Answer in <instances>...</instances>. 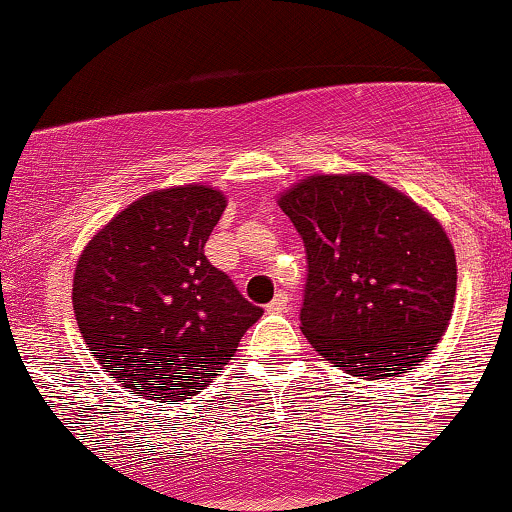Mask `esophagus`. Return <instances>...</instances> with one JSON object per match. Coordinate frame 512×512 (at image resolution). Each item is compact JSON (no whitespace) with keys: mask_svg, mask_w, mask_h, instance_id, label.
I'll return each mask as SVG.
<instances>
[{"mask_svg":"<svg viewBox=\"0 0 512 512\" xmlns=\"http://www.w3.org/2000/svg\"><path fill=\"white\" fill-rule=\"evenodd\" d=\"M286 303H289V293H284V291H279L274 296V301L267 305V313H281V310L286 308Z\"/></svg>","mask_w":512,"mask_h":512,"instance_id":"obj_1","label":"esophagus"}]
</instances>
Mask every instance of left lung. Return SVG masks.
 I'll return each instance as SVG.
<instances>
[{
  "label": "left lung",
  "mask_w": 512,
  "mask_h": 512,
  "mask_svg": "<svg viewBox=\"0 0 512 512\" xmlns=\"http://www.w3.org/2000/svg\"><path fill=\"white\" fill-rule=\"evenodd\" d=\"M276 202L308 252L301 330L317 354L363 380L426 361L457 291L436 216L368 173L308 175Z\"/></svg>",
  "instance_id": "8db88e82"
}]
</instances>
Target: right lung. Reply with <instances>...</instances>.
Segmentation results:
<instances>
[{"label":"right lung","mask_w":512,"mask_h":512,"mask_svg":"<svg viewBox=\"0 0 512 512\" xmlns=\"http://www.w3.org/2000/svg\"><path fill=\"white\" fill-rule=\"evenodd\" d=\"M226 204L204 182L154 190L115 214L76 260V325L132 395L192 399L260 320L262 308L204 255Z\"/></svg>","instance_id":"1"}]
</instances>
